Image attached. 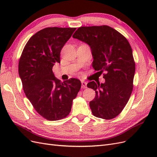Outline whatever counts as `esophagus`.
Segmentation results:
<instances>
[{
    "instance_id": "34e87169",
    "label": "esophagus",
    "mask_w": 157,
    "mask_h": 157,
    "mask_svg": "<svg viewBox=\"0 0 157 157\" xmlns=\"http://www.w3.org/2000/svg\"><path fill=\"white\" fill-rule=\"evenodd\" d=\"M81 83H82V88H87V82L84 81V80H82Z\"/></svg>"
}]
</instances>
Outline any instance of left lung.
<instances>
[{
    "label": "left lung",
    "mask_w": 157,
    "mask_h": 157,
    "mask_svg": "<svg viewBox=\"0 0 157 157\" xmlns=\"http://www.w3.org/2000/svg\"><path fill=\"white\" fill-rule=\"evenodd\" d=\"M91 49L92 67L105 72L104 83H88L96 92L90 102L93 115L111 119L119 115L129 100L133 90L135 63L129 42L119 32L107 25L81 27L73 35Z\"/></svg>",
    "instance_id": "obj_1"
}]
</instances>
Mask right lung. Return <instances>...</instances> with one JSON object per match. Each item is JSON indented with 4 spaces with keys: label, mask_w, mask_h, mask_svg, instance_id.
I'll return each instance as SVG.
<instances>
[{
    "label": "right lung",
    "mask_w": 157,
    "mask_h": 157,
    "mask_svg": "<svg viewBox=\"0 0 157 157\" xmlns=\"http://www.w3.org/2000/svg\"><path fill=\"white\" fill-rule=\"evenodd\" d=\"M76 28L47 27L28 40L19 61L18 72L27 98L36 112L49 121L67 117L81 82L71 78L61 82L53 66L60 63V52Z\"/></svg>",
    "instance_id": "add662e5"
}]
</instances>
